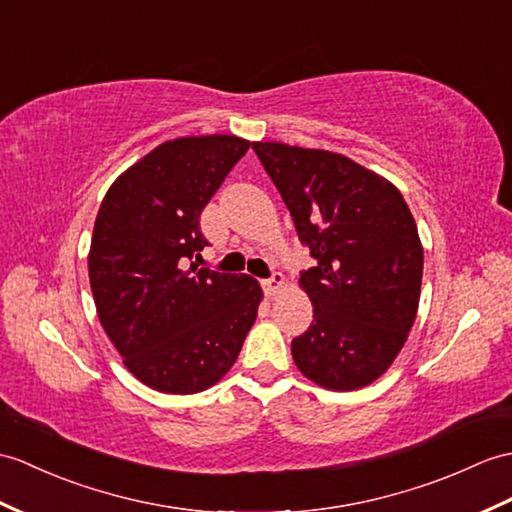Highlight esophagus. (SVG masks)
I'll return each mask as SVG.
<instances>
[{
  "label": "esophagus",
  "instance_id": "obj_1",
  "mask_svg": "<svg viewBox=\"0 0 512 512\" xmlns=\"http://www.w3.org/2000/svg\"><path fill=\"white\" fill-rule=\"evenodd\" d=\"M264 292H266V296H277L281 290H283V285H285V277L281 275V272H275V275H272L270 279H266L264 283Z\"/></svg>",
  "mask_w": 512,
  "mask_h": 512
}]
</instances>
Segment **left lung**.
I'll list each match as a JSON object with an SVG mask.
<instances>
[{"instance_id":"left-lung-1","label":"left lung","mask_w":512,"mask_h":512,"mask_svg":"<svg viewBox=\"0 0 512 512\" xmlns=\"http://www.w3.org/2000/svg\"><path fill=\"white\" fill-rule=\"evenodd\" d=\"M253 150L318 264L299 285L314 320L292 358L314 384L358 390L395 362L419 310L423 246L399 189L329 150L255 141Z\"/></svg>"}]
</instances>
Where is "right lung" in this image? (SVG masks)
I'll list each match as a JSON object with an SVG mask.
<instances>
[{"label": "right lung", "instance_id": "right-lung-1", "mask_svg": "<svg viewBox=\"0 0 512 512\" xmlns=\"http://www.w3.org/2000/svg\"><path fill=\"white\" fill-rule=\"evenodd\" d=\"M251 141L178 137L115 178L93 224L95 310L139 382L192 395L229 373L261 303L248 275L185 268L207 246L200 213Z\"/></svg>", "mask_w": 512, "mask_h": 512}]
</instances>
